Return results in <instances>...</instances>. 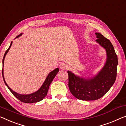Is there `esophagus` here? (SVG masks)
<instances>
[{"label":"esophagus","instance_id":"esophagus-1","mask_svg":"<svg viewBox=\"0 0 126 126\" xmlns=\"http://www.w3.org/2000/svg\"><path fill=\"white\" fill-rule=\"evenodd\" d=\"M59 68L61 69H63V70H65V69H67V68H68V66H67V64L62 63L59 65Z\"/></svg>","mask_w":126,"mask_h":126}]
</instances>
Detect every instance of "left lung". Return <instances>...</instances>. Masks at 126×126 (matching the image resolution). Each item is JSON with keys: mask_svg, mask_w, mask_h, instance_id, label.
I'll return each instance as SVG.
<instances>
[{"mask_svg": "<svg viewBox=\"0 0 126 126\" xmlns=\"http://www.w3.org/2000/svg\"><path fill=\"white\" fill-rule=\"evenodd\" d=\"M97 43L106 52L104 67L93 77H80L68 71V87L76 98L93 101L100 98L113 85L117 77L118 57L110 41L99 33H95Z\"/></svg>", "mask_w": 126, "mask_h": 126, "instance_id": "obj_1", "label": "left lung"}]
</instances>
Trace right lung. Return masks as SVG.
<instances>
[{
	"label": "right lung",
	"instance_id": "right-lung-1",
	"mask_svg": "<svg viewBox=\"0 0 126 126\" xmlns=\"http://www.w3.org/2000/svg\"><path fill=\"white\" fill-rule=\"evenodd\" d=\"M22 34V33H21L20 35H18V36H17L15 39H16V38H18V37L21 36ZM12 42H11L10 46H9L8 50L5 51L4 55L3 62H2L3 67H4V62L5 55H6L8 53L9 50L10 49L11 47L12 46ZM59 68H57L56 69H54V70L52 71L51 72H50L47 75V78H46L45 81L44 82V83H43V84L40 87V88L37 90L36 92H35L31 93V94H21L16 93V92L13 91V90L9 87L8 84H7V82L5 81L4 77V74H3L4 73L3 68L2 69V76L4 80V82L5 85L8 87V89L11 91V92L14 94V95L15 97H16V98L18 99H19L20 101H21V102H24V103H35V102H39V101L42 100V99L46 97V95H47V93L48 88H49L50 84L51 83L52 80H53L54 78H55L56 75H57V74H58V72H59Z\"/></svg>",
	"mask_w": 126,
	"mask_h": 126
}]
</instances>
